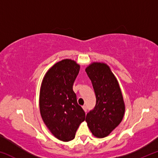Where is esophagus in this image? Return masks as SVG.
I'll list each match as a JSON object with an SVG mask.
<instances>
[{"label":"esophagus","mask_w":158,"mask_h":158,"mask_svg":"<svg viewBox=\"0 0 158 158\" xmlns=\"http://www.w3.org/2000/svg\"><path fill=\"white\" fill-rule=\"evenodd\" d=\"M82 108H83V109H84V111L86 112V111H87V106H86L84 105V106H82Z\"/></svg>","instance_id":"esophagus-1"}]
</instances>
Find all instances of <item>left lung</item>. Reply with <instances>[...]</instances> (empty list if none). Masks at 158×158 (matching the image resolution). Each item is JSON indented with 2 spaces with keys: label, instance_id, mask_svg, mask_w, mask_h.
Returning a JSON list of instances; mask_svg holds the SVG:
<instances>
[{
  "label": "left lung",
  "instance_id": "1",
  "mask_svg": "<svg viewBox=\"0 0 158 158\" xmlns=\"http://www.w3.org/2000/svg\"><path fill=\"white\" fill-rule=\"evenodd\" d=\"M96 96L94 109L88 113L85 121L95 137L104 138L122 121L125 103L116 77L108 65L93 62L85 68Z\"/></svg>",
  "mask_w": 158,
  "mask_h": 158
}]
</instances>
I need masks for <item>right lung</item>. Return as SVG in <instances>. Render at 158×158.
<instances>
[{"label":"right lung","mask_w":158,"mask_h":158,"mask_svg":"<svg viewBox=\"0 0 158 158\" xmlns=\"http://www.w3.org/2000/svg\"><path fill=\"white\" fill-rule=\"evenodd\" d=\"M79 69L76 61L62 60L49 69L42 81L39 100L42 118L52 135L63 141L73 140L85 120V112L73 89Z\"/></svg>","instance_id":"1"}]
</instances>
